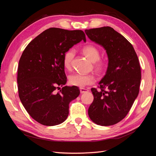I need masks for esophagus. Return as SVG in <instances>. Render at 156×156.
<instances>
[{"label":"esophagus","mask_w":156,"mask_h":156,"mask_svg":"<svg viewBox=\"0 0 156 156\" xmlns=\"http://www.w3.org/2000/svg\"><path fill=\"white\" fill-rule=\"evenodd\" d=\"M80 93H86L87 91H89V90H87V89H86V88H80Z\"/></svg>","instance_id":"esophagus-1"}]
</instances>
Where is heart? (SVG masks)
Masks as SVG:
<instances>
[{"label": "heart", "mask_w": 156, "mask_h": 156, "mask_svg": "<svg viewBox=\"0 0 156 156\" xmlns=\"http://www.w3.org/2000/svg\"><path fill=\"white\" fill-rule=\"evenodd\" d=\"M82 52L90 61L94 63V68L97 72L101 73L105 69V62L99 59L100 52L98 49L93 45H87L82 48ZM75 55V50L70 49L67 50L63 57V65L65 68L70 69L72 65V61ZM69 83L73 86L83 87L87 85H91L95 82V78L91 74H74L69 78Z\"/></svg>", "instance_id": "b5f03b06"}]
</instances>
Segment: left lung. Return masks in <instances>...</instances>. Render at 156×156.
Masks as SVG:
<instances>
[{
  "mask_svg": "<svg viewBox=\"0 0 156 156\" xmlns=\"http://www.w3.org/2000/svg\"><path fill=\"white\" fill-rule=\"evenodd\" d=\"M85 33L105 48L108 59L107 70L99 83L100 90H91L94 99L88 115L97 125L112 126L126 116L139 95V59L132 44L110 27L86 29Z\"/></svg>",
  "mask_w": 156,
  "mask_h": 156,
  "instance_id": "obj_1",
  "label": "left lung"
}]
</instances>
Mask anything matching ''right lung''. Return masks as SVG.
Returning <instances> with one entry per match:
<instances>
[{
	"mask_svg": "<svg viewBox=\"0 0 156 156\" xmlns=\"http://www.w3.org/2000/svg\"><path fill=\"white\" fill-rule=\"evenodd\" d=\"M82 41L86 39L81 30L50 28L34 38L22 53L17 80L20 99L30 116L44 126L65 122L69 103L80 95L76 86H59L66 83L65 53Z\"/></svg>",
	"mask_w": 156,
	"mask_h": 156,
	"instance_id": "obj_1",
	"label": "right lung"
}]
</instances>
